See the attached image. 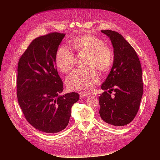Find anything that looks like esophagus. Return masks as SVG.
I'll return each instance as SVG.
<instances>
[{
    "label": "esophagus",
    "mask_w": 160,
    "mask_h": 160,
    "mask_svg": "<svg viewBox=\"0 0 160 160\" xmlns=\"http://www.w3.org/2000/svg\"><path fill=\"white\" fill-rule=\"evenodd\" d=\"M79 96L81 98H87V97H88V95L86 93H80Z\"/></svg>",
    "instance_id": "obj_1"
}]
</instances>
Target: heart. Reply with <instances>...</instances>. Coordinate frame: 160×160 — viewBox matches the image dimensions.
Here are the masks:
<instances>
[{"mask_svg":"<svg viewBox=\"0 0 160 160\" xmlns=\"http://www.w3.org/2000/svg\"><path fill=\"white\" fill-rule=\"evenodd\" d=\"M72 45L76 51L88 54V65L93 66L85 69H75L66 78L65 84L70 90L88 93L100 81L99 74L93 66L101 71L109 69L113 62V52L101 38L92 35L75 37ZM55 63L61 71L68 72L74 65L73 52L66 45L59 47L55 54Z\"/></svg>","mask_w":160,"mask_h":160,"instance_id":"1","label":"heart"}]
</instances>
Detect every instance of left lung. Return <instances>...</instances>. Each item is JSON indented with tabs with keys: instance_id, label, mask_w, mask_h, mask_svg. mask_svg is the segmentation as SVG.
Masks as SVG:
<instances>
[{
	"instance_id": "obj_1",
	"label": "left lung",
	"mask_w": 160,
	"mask_h": 160,
	"mask_svg": "<svg viewBox=\"0 0 160 160\" xmlns=\"http://www.w3.org/2000/svg\"><path fill=\"white\" fill-rule=\"evenodd\" d=\"M101 32L110 38L114 57L101 85L104 91L99 98V114L107 123L123 126L132 122L139 110L143 89L142 66L136 52L122 35L111 30ZM112 91L115 94L111 98Z\"/></svg>"
}]
</instances>
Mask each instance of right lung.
I'll return each instance as SVG.
<instances>
[{
  "label": "right lung",
  "instance_id": "obj_1",
  "mask_svg": "<svg viewBox=\"0 0 160 160\" xmlns=\"http://www.w3.org/2000/svg\"><path fill=\"white\" fill-rule=\"evenodd\" d=\"M65 36L52 32L34 39L20 58L17 79V98L26 119L41 132L55 133L69 124L75 92L60 95L62 82L56 69L55 54Z\"/></svg>",
  "mask_w": 160,
  "mask_h": 160
}]
</instances>
